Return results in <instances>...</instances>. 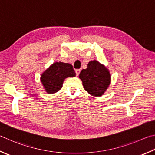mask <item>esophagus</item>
Returning a JSON list of instances; mask_svg holds the SVG:
<instances>
[{
  "instance_id": "34e87169",
  "label": "esophagus",
  "mask_w": 155,
  "mask_h": 155,
  "mask_svg": "<svg viewBox=\"0 0 155 155\" xmlns=\"http://www.w3.org/2000/svg\"><path fill=\"white\" fill-rule=\"evenodd\" d=\"M81 71V69H75V73H76V75L78 76L80 74V73Z\"/></svg>"
}]
</instances>
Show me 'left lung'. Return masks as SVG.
<instances>
[{"label": "left lung", "instance_id": "1", "mask_svg": "<svg viewBox=\"0 0 155 155\" xmlns=\"http://www.w3.org/2000/svg\"><path fill=\"white\" fill-rule=\"evenodd\" d=\"M84 88L92 95L101 96L110 84V74L108 70L98 61L88 62V67L82 69L79 75Z\"/></svg>", "mask_w": 155, "mask_h": 155}]
</instances>
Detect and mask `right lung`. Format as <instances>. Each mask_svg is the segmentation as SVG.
Here are the masks:
<instances>
[{
	"instance_id": "1",
	"label": "right lung",
	"mask_w": 155,
	"mask_h": 155,
	"mask_svg": "<svg viewBox=\"0 0 155 155\" xmlns=\"http://www.w3.org/2000/svg\"><path fill=\"white\" fill-rule=\"evenodd\" d=\"M75 76V71L71 64L59 62L51 64L43 73L41 81L46 92L51 94L61 90L65 78Z\"/></svg>"
}]
</instances>
